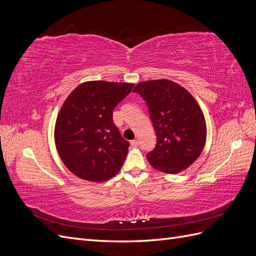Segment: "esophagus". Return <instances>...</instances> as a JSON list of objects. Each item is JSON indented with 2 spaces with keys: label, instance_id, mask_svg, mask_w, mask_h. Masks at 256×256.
<instances>
[{
  "label": "esophagus",
  "instance_id": "obj_1",
  "mask_svg": "<svg viewBox=\"0 0 256 256\" xmlns=\"http://www.w3.org/2000/svg\"><path fill=\"white\" fill-rule=\"evenodd\" d=\"M131 146H132V147H138V140L131 141Z\"/></svg>",
  "mask_w": 256,
  "mask_h": 256
}]
</instances>
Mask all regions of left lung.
Segmentation results:
<instances>
[{
  "instance_id": "1",
  "label": "left lung",
  "mask_w": 256,
  "mask_h": 256,
  "mask_svg": "<svg viewBox=\"0 0 256 256\" xmlns=\"http://www.w3.org/2000/svg\"><path fill=\"white\" fill-rule=\"evenodd\" d=\"M134 92L145 100L157 136L147 160L168 174L184 171L198 158L206 142V122L196 99L180 84L164 79L138 83Z\"/></svg>"
}]
</instances>
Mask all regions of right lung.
I'll use <instances>...</instances> for the list:
<instances>
[{
	"mask_svg": "<svg viewBox=\"0 0 256 256\" xmlns=\"http://www.w3.org/2000/svg\"><path fill=\"white\" fill-rule=\"evenodd\" d=\"M134 85L84 82L65 100L58 115L54 138L62 161L76 176L99 182L120 172L129 142L113 122V110Z\"/></svg>",
	"mask_w": 256,
	"mask_h": 256,
	"instance_id": "obj_1",
	"label": "right lung"
}]
</instances>
